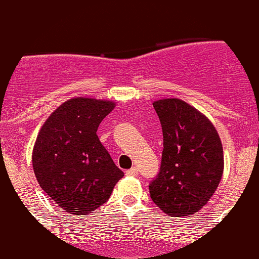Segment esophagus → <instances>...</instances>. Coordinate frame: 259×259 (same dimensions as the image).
Instances as JSON below:
<instances>
[{"label":"esophagus","mask_w":259,"mask_h":259,"mask_svg":"<svg viewBox=\"0 0 259 259\" xmlns=\"http://www.w3.org/2000/svg\"><path fill=\"white\" fill-rule=\"evenodd\" d=\"M125 174L127 175V177H136V175L139 174V170H138V168L134 167L132 169H129V170H126Z\"/></svg>","instance_id":"1"}]
</instances>
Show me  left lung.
Masks as SVG:
<instances>
[{"label": "left lung", "instance_id": "1", "mask_svg": "<svg viewBox=\"0 0 259 259\" xmlns=\"http://www.w3.org/2000/svg\"><path fill=\"white\" fill-rule=\"evenodd\" d=\"M163 130L159 173L150 184L157 207L170 217L198 212L221 183L224 154L214 125L179 99L154 101Z\"/></svg>", "mask_w": 259, "mask_h": 259}]
</instances>
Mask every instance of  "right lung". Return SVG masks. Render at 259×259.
Segmentation results:
<instances>
[{"label": "right lung", "mask_w": 259, "mask_h": 259, "mask_svg": "<svg viewBox=\"0 0 259 259\" xmlns=\"http://www.w3.org/2000/svg\"><path fill=\"white\" fill-rule=\"evenodd\" d=\"M114 107L112 101L75 97L62 103L40 129L32 150L35 177L65 212L92 213L124 177L96 135Z\"/></svg>", "instance_id": "right-lung-1"}]
</instances>
